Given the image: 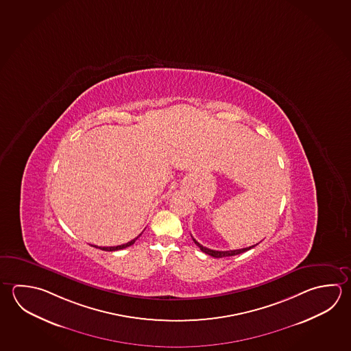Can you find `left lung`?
Instances as JSON below:
<instances>
[{
	"label": "left lung",
	"mask_w": 351,
	"mask_h": 351,
	"mask_svg": "<svg viewBox=\"0 0 351 351\" xmlns=\"http://www.w3.org/2000/svg\"><path fill=\"white\" fill-rule=\"evenodd\" d=\"M191 237H193V236H191ZM193 241L195 243V245H197L199 249L202 250L203 252L208 254L209 256H213V257H215V258H221V257H228V256L240 255V254L246 252V251H249L250 249H252V247H255L256 246V245H254V246L245 247V249L230 250V251H217V250H210L208 249V247H204V246H203V245H200V243H199L194 237H193Z\"/></svg>",
	"instance_id": "8db88e82"
}]
</instances>
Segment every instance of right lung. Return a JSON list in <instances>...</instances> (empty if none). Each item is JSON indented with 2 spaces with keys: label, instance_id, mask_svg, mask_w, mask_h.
<instances>
[{
  "label": "right lung",
  "instance_id": "add662e5",
  "mask_svg": "<svg viewBox=\"0 0 351 351\" xmlns=\"http://www.w3.org/2000/svg\"><path fill=\"white\" fill-rule=\"evenodd\" d=\"M141 234H142V232H141ZM141 234L138 236H141ZM138 236L134 237V240H131L130 243L119 245V246H110V247H99V246H95V247L96 249L104 250V251H117V250L126 249L128 246H131V245H134V243H136V240L138 239Z\"/></svg>",
  "mask_w": 351,
  "mask_h": 351
}]
</instances>
